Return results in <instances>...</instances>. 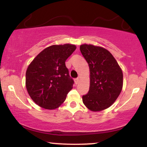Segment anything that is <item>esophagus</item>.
<instances>
[{
    "label": "esophagus",
    "instance_id": "1",
    "mask_svg": "<svg viewBox=\"0 0 147 147\" xmlns=\"http://www.w3.org/2000/svg\"><path fill=\"white\" fill-rule=\"evenodd\" d=\"M79 82V78H77V79H75V83L76 84H78Z\"/></svg>",
    "mask_w": 147,
    "mask_h": 147
}]
</instances>
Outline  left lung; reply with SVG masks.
Masks as SVG:
<instances>
[{
    "mask_svg": "<svg viewBox=\"0 0 147 147\" xmlns=\"http://www.w3.org/2000/svg\"><path fill=\"white\" fill-rule=\"evenodd\" d=\"M80 51L90 69V89L82 97L88 109L97 112L115 102L123 87L120 66L109 50L91 44L80 45Z\"/></svg>",
    "mask_w": 147,
    "mask_h": 147,
    "instance_id": "1",
    "label": "left lung"
}]
</instances>
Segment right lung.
<instances>
[{"instance_id":"1","label":"right lung","mask_w":147,"mask_h":147,"mask_svg":"<svg viewBox=\"0 0 147 147\" xmlns=\"http://www.w3.org/2000/svg\"><path fill=\"white\" fill-rule=\"evenodd\" d=\"M77 48L66 43L52 45L38 54L28 65L25 86L34 102L48 110L59 108L72 88L65 61Z\"/></svg>"}]
</instances>
